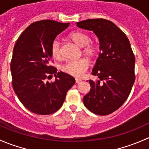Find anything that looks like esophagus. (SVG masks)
<instances>
[{
  "label": "esophagus",
  "mask_w": 149,
  "mask_h": 149,
  "mask_svg": "<svg viewBox=\"0 0 149 149\" xmlns=\"http://www.w3.org/2000/svg\"><path fill=\"white\" fill-rule=\"evenodd\" d=\"M81 79H76V84H79L80 83L81 81Z\"/></svg>",
  "instance_id": "esophagus-1"
}]
</instances>
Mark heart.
I'll list each match as a JSON object with an SVG mask.
<instances>
[{
	"instance_id": "heart-1",
	"label": "heart",
	"mask_w": 149,
	"mask_h": 149,
	"mask_svg": "<svg viewBox=\"0 0 149 149\" xmlns=\"http://www.w3.org/2000/svg\"><path fill=\"white\" fill-rule=\"evenodd\" d=\"M69 38L77 45L83 47V53L86 56L92 57L95 55L97 48L95 45L90 42L91 38L89 35L83 31H73L69 34ZM51 54L52 58L56 60L61 58V44L58 39H55L51 46ZM90 65L89 61L86 58L72 60L66 62L62 66V70L64 73L75 77H81L86 73Z\"/></svg>"
}]
</instances>
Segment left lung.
<instances>
[{
	"mask_svg": "<svg viewBox=\"0 0 149 149\" xmlns=\"http://www.w3.org/2000/svg\"><path fill=\"white\" fill-rule=\"evenodd\" d=\"M76 24L94 31L100 41V53L91 73L100 80H89L91 89L84 97V104L96 115H109L126 101L135 82L136 60L130 43L125 34L109 20L87 19Z\"/></svg>",
	"mask_w": 149,
	"mask_h": 149,
	"instance_id": "obj_1",
	"label": "left lung"
}]
</instances>
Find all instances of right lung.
Wrapping results in <instances>:
<instances>
[{
	"mask_svg": "<svg viewBox=\"0 0 149 149\" xmlns=\"http://www.w3.org/2000/svg\"><path fill=\"white\" fill-rule=\"evenodd\" d=\"M69 23L38 21L22 32L13 47L10 63L12 85L18 98L30 112L50 115L62 107L75 79L49 65L51 46ZM54 74V82L46 81Z\"/></svg>",
	"mask_w": 149,
	"mask_h": 149,
	"instance_id": "add662e5",
	"label": "right lung"
}]
</instances>
